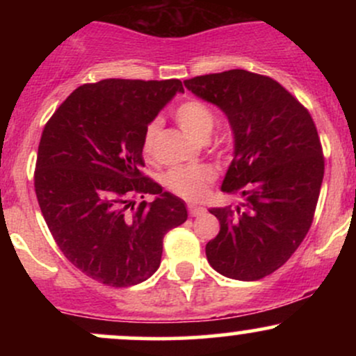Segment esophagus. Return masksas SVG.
Returning <instances> with one entry per match:
<instances>
[{"mask_svg": "<svg viewBox=\"0 0 356 356\" xmlns=\"http://www.w3.org/2000/svg\"><path fill=\"white\" fill-rule=\"evenodd\" d=\"M206 209L202 206H195V204H189V214L192 218H197V216H202Z\"/></svg>", "mask_w": 356, "mask_h": 356, "instance_id": "34e87169", "label": "esophagus"}]
</instances>
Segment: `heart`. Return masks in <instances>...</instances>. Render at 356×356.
Instances as JSON below:
<instances>
[{"instance_id": "b5f03b06", "label": "heart", "mask_w": 356, "mask_h": 356, "mask_svg": "<svg viewBox=\"0 0 356 356\" xmlns=\"http://www.w3.org/2000/svg\"><path fill=\"white\" fill-rule=\"evenodd\" d=\"M175 122L179 127L197 142L209 140L212 129H214L216 118L214 113L207 105L197 100H187L179 105L174 112ZM159 132V124L152 122L145 129L142 150L145 157H152L155 149V137ZM214 181V170L207 165H191V167H175L165 174L164 182L174 194L181 195L187 201H199L206 195L207 187Z\"/></svg>"}]
</instances>
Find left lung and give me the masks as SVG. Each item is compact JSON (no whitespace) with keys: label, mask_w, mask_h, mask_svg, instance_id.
Returning a JSON list of instances; mask_svg holds the SVG:
<instances>
[{"label":"left lung","mask_w":356,"mask_h":356,"mask_svg":"<svg viewBox=\"0 0 356 356\" xmlns=\"http://www.w3.org/2000/svg\"><path fill=\"white\" fill-rule=\"evenodd\" d=\"M187 90L216 105L234 136L220 191L243 201L212 207L220 229L206 244L212 269L256 281L281 268L305 239L316 209L325 162L313 118L288 90L246 70L195 76Z\"/></svg>","instance_id":"8db88e82"}]
</instances>
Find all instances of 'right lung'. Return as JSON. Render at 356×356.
<instances>
[{
	"instance_id": "add662e5",
	"label": "right lung",
	"mask_w": 356,
	"mask_h": 356,
	"mask_svg": "<svg viewBox=\"0 0 356 356\" xmlns=\"http://www.w3.org/2000/svg\"><path fill=\"white\" fill-rule=\"evenodd\" d=\"M184 93L181 80L107 79L81 85L44 125L35 192L65 257L100 283L124 288L161 266L167 231L186 202L142 177L145 129ZM155 195L152 203L136 197Z\"/></svg>"
}]
</instances>
